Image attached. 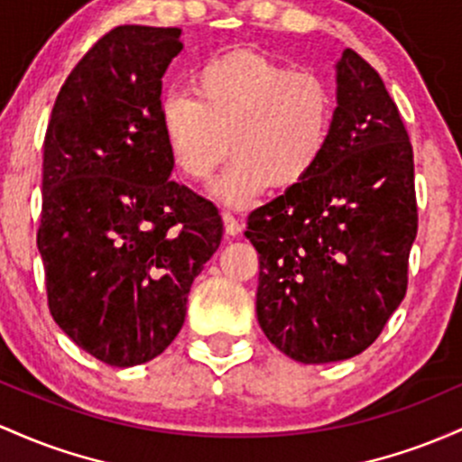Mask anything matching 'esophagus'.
Returning <instances> with one entry per match:
<instances>
[{
  "label": "esophagus",
  "mask_w": 462,
  "mask_h": 462,
  "mask_svg": "<svg viewBox=\"0 0 462 462\" xmlns=\"http://www.w3.org/2000/svg\"><path fill=\"white\" fill-rule=\"evenodd\" d=\"M222 220H225V229H226V233H229V236H237V233L242 231L240 217L233 214V211L226 209L225 214H222Z\"/></svg>",
  "instance_id": "esophagus-1"
}]
</instances>
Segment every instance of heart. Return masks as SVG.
Returning a JSON list of instances; mask_svg holds the SVG:
<instances>
[{"label": "heart", "mask_w": 462, "mask_h": 462, "mask_svg": "<svg viewBox=\"0 0 462 462\" xmlns=\"http://www.w3.org/2000/svg\"><path fill=\"white\" fill-rule=\"evenodd\" d=\"M191 91L165 93L159 126L170 159L189 180H205L231 152L217 194L233 205L268 188L292 189L328 152L336 102L328 82L251 50L207 59Z\"/></svg>", "instance_id": "obj_1"}]
</instances>
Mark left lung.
I'll list each match as a JSON object with an SVG mask.
<instances>
[{"instance_id": "8db88e82", "label": "left lung", "mask_w": 462, "mask_h": 462, "mask_svg": "<svg viewBox=\"0 0 462 462\" xmlns=\"http://www.w3.org/2000/svg\"><path fill=\"white\" fill-rule=\"evenodd\" d=\"M328 152L310 179L253 211L257 320L292 360L325 365L375 343L408 288L414 159L384 80L346 48Z\"/></svg>"}]
</instances>
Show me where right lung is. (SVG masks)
I'll return each instance as SVG.
<instances>
[{
  "label": "right lung",
  "instance_id": "1",
  "mask_svg": "<svg viewBox=\"0 0 462 462\" xmlns=\"http://www.w3.org/2000/svg\"><path fill=\"white\" fill-rule=\"evenodd\" d=\"M180 50L179 28H113L67 76L45 133L36 246L50 312L111 366L163 354L225 231L211 200L170 180L159 102Z\"/></svg>",
  "mask_w": 462,
  "mask_h": 462
}]
</instances>
